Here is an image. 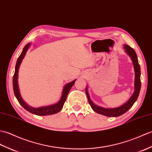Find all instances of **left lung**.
<instances>
[{"mask_svg": "<svg viewBox=\"0 0 152 152\" xmlns=\"http://www.w3.org/2000/svg\"><path fill=\"white\" fill-rule=\"evenodd\" d=\"M124 49L126 50V52L129 55L131 60H132L134 73H135V79H134V91L133 96L131 97V98L128 100L126 103L123 105L120 106L117 108H114V109H104V108L100 107L99 106L96 105L94 104L93 102L91 101L88 92L87 87L86 88V94L88 100L89 104H90L92 109L98 114H103L104 116H109V117H117L119 116L122 114L126 113L130 108L133 105L134 102L138 98V96L139 95V92L141 87V81H140V65L138 62V58L137 54L133 48H131L130 46L127 45H124Z\"/></svg>", "mask_w": 152, "mask_h": 152, "instance_id": "obj_1", "label": "left lung"}]
</instances>
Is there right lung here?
<instances>
[{"mask_svg":"<svg viewBox=\"0 0 152 152\" xmlns=\"http://www.w3.org/2000/svg\"><path fill=\"white\" fill-rule=\"evenodd\" d=\"M30 43H29L24 47L21 54L19 56L18 60H17L15 73L13 77V92H14V94L19 103L21 104V106L30 113L36 114V115H38V116H46V115H50V114H56L57 113H58L59 111L61 110V109H62L66 99L67 98V94H68L69 90H71V88H72L73 85L75 84L76 80H73V81L71 83H69L68 84H67L66 85H65L64 88L63 89L61 99H60V100L56 104H53V105L43 107H39V108H32L31 107L28 106V104H26L24 101L23 100L21 95H20L18 83V72H19V66L21 64V63L22 62L23 58H24V56H25L26 51H27V50L30 47Z\"/></svg>","mask_w":152,"mask_h":152,"instance_id":"1","label":"right lung"}]
</instances>
